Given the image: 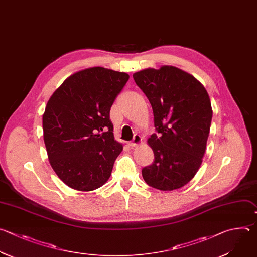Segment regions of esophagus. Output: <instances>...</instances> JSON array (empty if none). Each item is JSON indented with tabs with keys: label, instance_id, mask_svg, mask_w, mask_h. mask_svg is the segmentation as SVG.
<instances>
[{
	"label": "esophagus",
	"instance_id": "34e87169",
	"mask_svg": "<svg viewBox=\"0 0 257 257\" xmlns=\"http://www.w3.org/2000/svg\"><path fill=\"white\" fill-rule=\"evenodd\" d=\"M141 141H142V137L139 134H135L133 140L129 142V145L132 147H135V146H138L141 143Z\"/></svg>",
	"mask_w": 257,
	"mask_h": 257
}]
</instances>
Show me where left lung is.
Returning <instances> with one entry per match:
<instances>
[{"instance_id": "1", "label": "left lung", "mask_w": 257, "mask_h": 257, "mask_svg": "<svg viewBox=\"0 0 257 257\" xmlns=\"http://www.w3.org/2000/svg\"><path fill=\"white\" fill-rule=\"evenodd\" d=\"M133 78L150 102L159 133L147 140L154 161L142 168V177L160 191L180 189L203 161L213 116L210 97L195 76L172 65L137 71Z\"/></svg>"}]
</instances>
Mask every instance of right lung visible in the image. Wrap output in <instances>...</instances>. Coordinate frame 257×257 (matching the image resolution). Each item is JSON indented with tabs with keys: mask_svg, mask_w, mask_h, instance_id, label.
Segmentation results:
<instances>
[{
	"mask_svg": "<svg viewBox=\"0 0 257 257\" xmlns=\"http://www.w3.org/2000/svg\"><path fill=\"white\" fill-rule=\"evenodd\" d=\"M129 79L101 66L68 76L52 94L42 117L49 163L69 188L90 192L111 177L123 150L114 139L111 107Z\"/></svg>",
	"mask_w": 257,
	"mask_h": 257,
	"instance_id": "add662e5",
	"label": "right lung"
}]
</instances>
